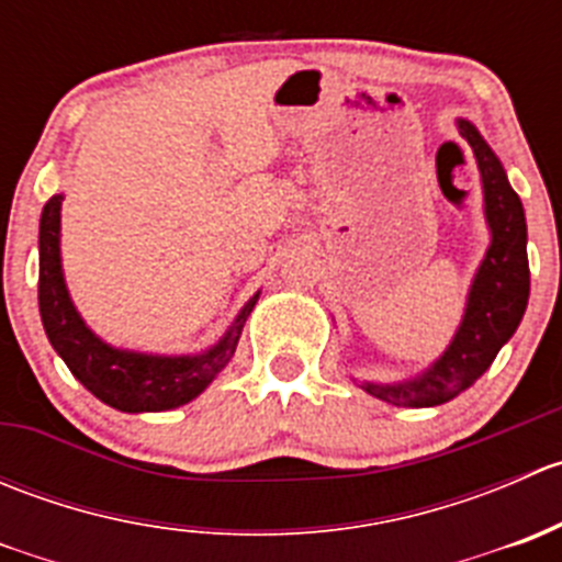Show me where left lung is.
Wrapping results in <instances>:
<instances>
[{
	"instance_id": "obj_1",
	"label": "left lung",
	"mask_w": 562,
	"mask_h": 562,
	"mask_svg": "<svg viewBox=\"0 0 562 562\" xmlns=\"http://www.w3.org/2000/svg\"><path fill=\"white\" fill-rule=\"evenodd\" d=\"M459 133L468 138L484 181L486 220L492 228V247L470 288L468 310L454 342L424 375L407 383L381 386L364 383L367 394L396 407H432L451 402L473 386L497 350L512 339L522 321L530 296V266H527V225L522 201L508 184L506 171L492 155L486 140L470 122H459Z\"/></svg>"
}]
</instances>
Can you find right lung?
I'll return each mask as SVG.
<instances>
[{"label":"right lung","mask_w":562,"mask_h":562,"mask_svg":"<svg viewBox=\"0 0 562 562\" xmlns=\"http://www.w3.org/2000/svg\"><path fill=\"white\" fill-rule=\"evenodd\" d=\"M59 209L61 195H54L43 206L40 217V317L56 353L65 359L72 375L105 405L124 413L171 411L195 400L234 356L252 302L241 310L231 331L203 356H140L108 348L100 342L72 307L67 296L59 260Z\"/></svg>","instance_id":"right-lung-1"}]
</instances>
